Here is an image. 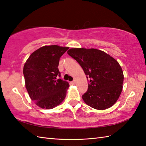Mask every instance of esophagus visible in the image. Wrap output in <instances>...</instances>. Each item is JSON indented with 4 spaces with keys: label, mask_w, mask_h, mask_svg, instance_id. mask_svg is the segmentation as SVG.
Instances as JSON below:
<instances>
[{
    "label": "esophagus",
    "mask_w": 146,
    "mask_h": 146,
    "mask_svg": "<svg viewBox=\"0 0 146 146\" xmlns=\"http://www.w3.org/2000/svg\"><path fill=\"white\" fill-rule=\"evenodd\" d=\"M70 83H71V85H75V83H76V82H75V80H74V81H73V82H71Z\"/></svg>",
    "instance_id": "obj_1"
}]
</instances>
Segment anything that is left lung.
<instances>
[{"label":"left lung","mask_w":146,"mask_h":146,"mask_svg":"<svg viewBox=\"0 0 146 146\" xmlns=\"http://www.w3.org/2000/svg\"><path fill=\"white\" fill-rule=\"evenodd\" d=\"M67 53L90 78L88 90L82 95L85 103L99 110L113 106L122 93L124 79L118 61L105 52L94 48H71Z\"/></svg>","instance_id":"1"}]
</instances>
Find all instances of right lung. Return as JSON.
I'll return each mask as SVG.
<instances>
[{
  "label": "right lung",
  "instance_id": "right-lung-1",
  "mask_svg": "<svg viewBox=\"0 0 146 146\" xmlns=\"http://www.w3.org/2000/svg\"><path fill=\"white\" fill-rule=\"evenodd\" d=\"M69 47L44 46L34 51L23 68L25 86L29 97L38 107L52 109L64 100L69 83L61 79L60 58Z\"/></svg>",
  "mask_w": 146,
  "mask_h": 146
}]
</instances>
